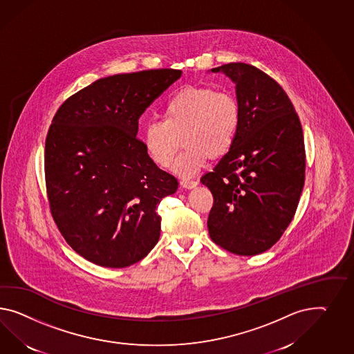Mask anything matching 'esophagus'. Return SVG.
I'll list each match as a JSON object with an SVG mask.
<instances>
[{
  "mask_svg": "<svg viewBox=\"0 0 354 354\" xmlns=\"http://www.w3.org/2000/svg\"><path fill=\"white\" fill-rule=\"evenodd\" d=\"M182 185L184 188H187V189H192V188L198 185V182L197 180H191V179H184V180H182Z\"/></svg>",
  "mask_w": 354,
  "mask_h": 354,
  "instance_id": "esophagus-1",
  "label": "esophagus"
}]
</instances>
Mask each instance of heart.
<instances>
[{"mask_svg":"<svg viewBox=\"0 0 354 354\" xmlns=\"http://www.w3.org/2000/svg\"><path fill=\"white\" fill-rule=\"evenodd\" d=\"M162 113L163 120L153 118L144 126V144L153 161L166 167L182 135L185 148L172 170L184 178L200 171L212 156L228 152L239 133L237 100L210 87H185L175 93L163 104Z\"/></svg>","mask_w":354,"mask_h":354,"instance_id":"1","label":"heart"}]
</instances>
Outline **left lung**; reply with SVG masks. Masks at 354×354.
<instances>
[{"label": "left lung", "mask_w": 354, "mask_h": 354, "mask_svg": "<svg viewBox=\"0 0 354 354\" xmlns=\"http://www.w3.org/2000/svg\"><path fill=\"white\" fill-rule=\"evenodd\" d=\"M236 85L239 133L230 152L201 183L210 189V237L230 252L252 257L270 249L295 215L306 179L300 120L283 88L258 68H212Z\"/></svg>", "instance_id": "left-lung-1"}]
</instances>
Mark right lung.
Listing matches in <instances>:
<instances>
[{
    "label": "right lung",
    "mask_w": 354,
    "mask_h": 354,
    "mask_svg": "<svg viewBox=\"0 0 354 354\" xmlns=\"http://www.w3.org/2000/svg\"><path fill=\"white\" fill-rule=\"evenodd\" d=\"M180 77L151 69L99 78L53 118L45 144L50 210L68 245L96 266L129 267L160 239L157 206L178 180L136 135L144 111Z\"/></svg>",
    "instance_id": "obj_1"
}]
</instances>
